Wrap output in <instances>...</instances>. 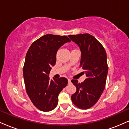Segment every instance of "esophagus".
Returning a JSON list of instances; mask_svg holds the SVG:
<instances>
[{
	"mask_svg": "<svg viewBox=\"0 0 129 129\" xmlns=\"http://www.w3.org/2000/svg\"><path fill=\"white\" fill-rule=\"evenodd\" d=\"M68 82H69V84H70L71 82V80L70 79H68Z\"/></svg>",
	"mask_w": 129,
	"mask_h": 129,
	"instance_id": "34e87169",
	"label": "esophagus"
}]
</instances>
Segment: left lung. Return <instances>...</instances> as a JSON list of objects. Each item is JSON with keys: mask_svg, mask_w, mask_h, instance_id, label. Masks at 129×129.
I'll list each match as a JSON object with an SVG mask.
<instances>
[{"mask_svg": "<svg viewBox=\"0 0 129 129\" xmlns=\"http://www.w3.org/2000/svg\"><path fill=\"white\" fill-rule=\"evenodd\" d=\"M81 51L80 67L85 70L86 79L83 82L72 79L76 91L71 98L73 103L81 109H88L100 98L106 87L108 73L107 54L101 43L90 34L69 35Z\"/></svg>", "mask_w": 129, "mask_h": 129, "instance_id": "obj_1", "label": "left lung"}]
</instances>
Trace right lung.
<instances>
[{
    "instance_id": "right-lung-1",
    "label": "right lung",
    "mask_w": 129,
    "mask_h": 129,
    "mask_svg": "<svg viewBox=\"0 0 129 129\" xmlns=\"http://www.w3.org/2000/svg\"><path fill=\"white\" fill-rule=\"evenodd\" d=\"M70 41L66 36L48 34L35 41L26 53L23 69L26 91L34 106L43 112L56 107L59 94L68 84L66 78L50 80L48 75L57 50Z\"/></svg>"
}]
</instances>
